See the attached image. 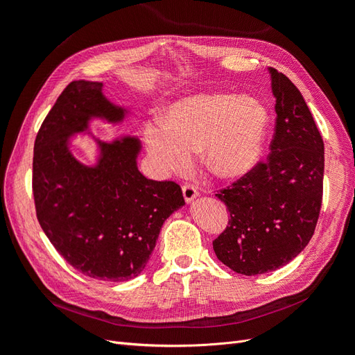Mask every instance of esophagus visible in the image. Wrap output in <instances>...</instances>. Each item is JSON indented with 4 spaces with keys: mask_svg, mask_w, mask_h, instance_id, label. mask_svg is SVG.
<instances>
[{
    "mask_svg": "<svg viewBox=\"0 0 355 355\" xmlns=\"http://www.w3.org/2000/svg\"><path fill=\"white\" fill-rule=\"evenodd\" d=\"M182 192H184V198H185L187 202H191L198 196L197 188L194 185H191V184H185L184 187H182Z\"/></svg>",
    "mask_w": 355,
    "mask_h": 355,
    "instance_id": "obj_1",
    "label": "esophagus"
}]
</instances>
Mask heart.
Instances as JSON below:
<instances>
[{
  "label": "heart",
  "instance_id": "b5f03b06",
  "mask_svg": "<svg viewBox=\"0 0 355 355\" xmlns=\"http://www.w3.org/2000/svg\"><path fill=\"white\" fill-rule=\"evenodd\" d=\"M268 125L270 114L259 99L200 93L171 105L163 123H148L144 135L149 157L161 173L185 170L191 154L202 151L213 176L239 179L259 159Z\"/></svg>",
  "mask_w": 355,
  "mask_h": 355
}]
</instances>
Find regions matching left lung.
Segmentation results:
<instances>
[{
	"label": "left lung",
	"instance_id": "left-lung-1",
	"mask_svg": "<svg viewBox=\"0 0 355 355\" xmlns=\"http://www.w3.org/2000/svg\"><path fill=\"white\" fill-rule=\"evenodd\" d=\"M275 98L271 153L222 188L228 227L213 240L218 259L243 275L284 266L314 235L323 200L324 144L302 94L270 68Z\"/></svg>",
	"mask_w": 355,
	"mask_h": 355
}]
</instances>
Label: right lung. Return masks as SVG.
<instances>
[{
  "instance_id": "1",
  "label": "right lung",
  "mask_w": 355,
  "mask_h": 355,
  "mask_svg": "<svg viewBox=\"0 0 355 355\" xmlns=\"http://www.w3.org/2000/svg\"><path fill=\"white\" fill-rule=\"evenodd\" d=\"M92 116L111 123L124 110L106 101L102 83L72 81L42 121L34 145L32 192L37 219L50 243L75 270L103 282L141 274L164 220L185 204L173 180L146 179L136 166L135 137L99 142L96 167L72 157L69 135Z\"/></svg>"
}]
</instances>
